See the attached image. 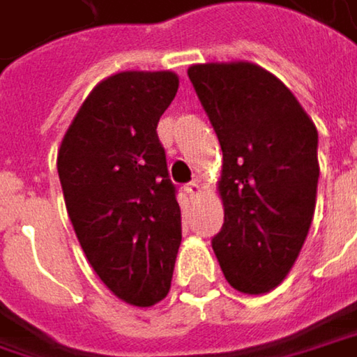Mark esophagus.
Here are the masks:
<instances>
[{
	"label": "esophagus",
	"instance_id": "obj_1",
	"mask_svg": "<svg viewBox=\"0 0 357 357\" xmlns=\"http://www.w3.org/2000/svg\"><path fill=\"white\" fill-rule=\"evenodd\" d=\"M185 194L190 196V198H198V194L202 192V183L198 181V179H194V181H190V183H185Z\"/></svg>",
	"mask_w": 357,
	"mask_h": 357
}]
</instances>
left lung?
Instances as JSON below:
<instances>
[{
  "mask_svg": "<svg viewBox=\"0 0 357 357\" xmlns=\"http://www.w3.org/2000/svg\"><path fill=\"white\" fill-rule=\"evenodd\" d=\"M188 77L222 149L225 222L212 249L233 288L270 292L312 222L317 128L292 91L253 63L192 65Z\"/></svg>",
  "mask_w": 357,
  "mask_h": 357,
  "instance_id": "obj_1",
  "label": "left lung"
}]
</instances>
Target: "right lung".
Here are the masks:
<instances>
[{"label":"right lung","mask_w":357,"mask_h":357,"mask_svg":"<svg viewBox=\"0 0 357 357\" xmlns=\"http://www.w3.org/2000/svg\"><path fill=\"white\" fill-rule=\"evenodd\" d=\"M172 71H124L83 102L56 157L83 253L118 298L151 307L167 296L181 212L157 124L178 93Z\"/></svg>","instance_id":"1"}]
</instances>
